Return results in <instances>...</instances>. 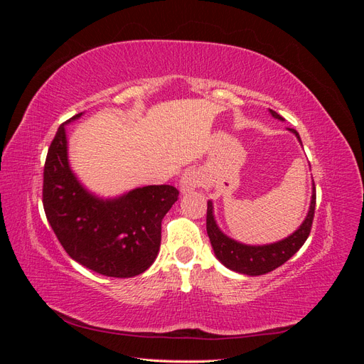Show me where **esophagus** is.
<instances>
[{"mask_svg": "<svg viewBox=\"0 0 364 364\" xmlns=\"http://www.w3.org/2000/svg\"><path fill=\"white\" fill-rule=\"evenodd\" d=\"M199 183H200V178L197 176L196 171H191V170L185 171L179 181V186H181L182 193H188V191L194 190L196 186H199Z\"/></svg>", "mask_w": 364, "mask_h": 364, "instance_id": "34e87169", "label": "esophagus"}]
</instances>
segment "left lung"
Masks as SVG:
<instances>
[{
    "instance_id": "1",
    "label": "left lung",
    "mask_w": 364,
    "mask_h": 364,
    "mask_svg": "<svg viewBox=\"0 0 364 364\" xmlns=\"http://www.w3.org/2000/svg\"><path fill=\"white\" fill-rule=\"evenodd\" d=\"M270 114L278 118L284 119L279 114H277L270 109ZM293 134L301 141L299 134L294 129H290ZM314 209H316V186L313 183V196H311V205L310 211L305 218V222L301 228L296 230L293 235L285 238L282 241L266 246H246L237 243V241L226 237L222 230L215 225V220L213 215V203L208 202L206 209V230L209 241L214 249L215 257L222 261L225 266L230 270L249 274V277H258V274L269 273L274 269H278L285 261H289L294 253L302 247L306 241L308 235L311 232L313 220H314Z\"/></svg>"
}]
</instances>
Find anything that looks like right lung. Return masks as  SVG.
<instances>
[{
	"mask_svg": "<svg viewBox=\"0 0 364 364\" xmlns=\"http://www.w3.org/2000/svg\"><path fill=\"white\" fill-rule=\"evenodd\" d=\"M178 196L171 185H149L118 199H98L70 168L63 124L51 141L43 167V211L65 252L105 277L132 278L151 266L161 246V222Z\"/></svg>",
	"mask_w": 364,
	"mask_h": 364,
	"instance_id": "right-lung-1",
	"label": "right lung"
}]
</instances>
